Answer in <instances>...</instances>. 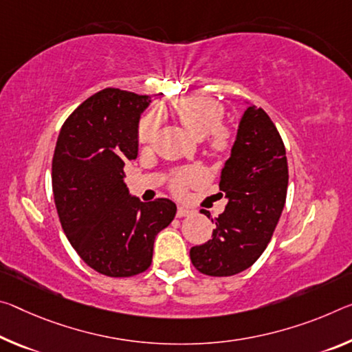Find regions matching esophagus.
I'll return each mask as SVG.
<instances>
[{
  "instance_id": "34e87169",
  "label": "esophagus",
  "mask_w": 352,
  "mask_h": 352,
  "mask_svg": "<svg viewBox=\"0 0 352 352\" xmlns=\"http://www.w3.org/2000/svg\"><path fill=\"white\" fill-rule=\"evenodd\" d=\"M191 213H192V210L188 208V206H178L177 208V217H185Z\"/></svg>"
}]
</instances>
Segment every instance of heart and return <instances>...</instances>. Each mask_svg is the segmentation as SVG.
Listing matches in <instances>:
<instances>
[{"label": "heart", "instance_id": "b5f03b06", "mask_svg": "<svg viewBox=\"0 0 352 352\" xmlns=\"http://www.w3.org/2000/svg\"><path fill=\"white\" fill-rule=\"evenodd\" d=\"M174 111L180 120V124L191 133L194 138L202 139L210 136V146L216 152H224L230 142V133L227 128L221 126L224 109L222 106L208 97H186L180 98L174 103ZM161 117L158 113H148L139 124L138 138L141 144L152 142L156 131H158ZM200 172L197 169H186L178 172L174 188L182 191L186 183L197 178Z\"/></svg>", "mask_w": 352, "mask_h": 352}]
</instances>
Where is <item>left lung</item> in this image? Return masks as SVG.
<instances>
[{
    "mask_svg": "<svg viewBox=\"0 0 352 352\" xmlns=\"http://www.w3.org/2000/svg\"><path fill=\"white\" fill-rule=\"evenodd\" d=\"M248 104L221 170L224 213L214 217L211 239L189 250L192 265L206 276L227 277L252 266L271 241L285 206V146L270 116Z\"/></svg>",
    "mask_w": 352,
    "mask_h": 352,
    "instance_id": "1",
    "label": "left lung"
}]
</instances>
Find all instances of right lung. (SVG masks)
<instances>
[{"label":"right lung","instance_id":"obj_1","mask_svg":"<svg viewBox=\"0 0 352 352\" xmlns=\"http://www.w3.org/2000/svg\"><path fill=\"white\" fill-rule=\"evenodd\" d=\"M150 102L148 96L103 89L70 114L56 142L52 180L60 226L78 255L109 277L146 271L156 235L177 213L169 199L141 202L124 180Z\"/></svg>","mask_w":352,"mask_h":352}]
</instances>
